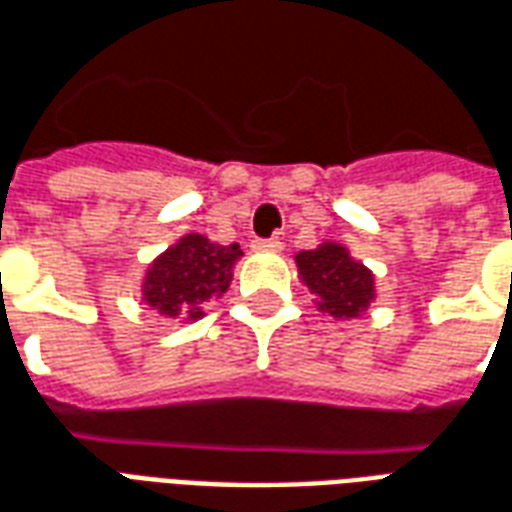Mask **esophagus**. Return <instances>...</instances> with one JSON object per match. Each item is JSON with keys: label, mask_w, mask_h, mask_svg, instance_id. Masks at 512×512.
<instances>
[{"label": "esophagus", "mask_w": 512, "mask_h": 512, "mask_svg": "<svg viewBox=\"0 0 512 512\" xmlns=\"http://www.w3.org/2000/svg\"><path fill=\"white\" fill-rule=\"evenodd\" d=\"M252 249H257V252H279V249H282V241H279V238H257L255 244H252Z\"/></svg>", "instance_id": "esophagus-1"}]
</instances>
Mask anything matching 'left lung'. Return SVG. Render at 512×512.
Returning <instances> with one entry per match:
<instances>
[{
	"mask_svg": "<svg viewBox=\"0 0 512 512\" xmlns=\"http://www.w3.org/2000/svg\"><path fill=\"white\" fill-rule=\"evenodd\" d=\"M299 279L315 296L318 310L332 315L334 321H348L365 315L376 301V277L373 271L351 257L348 246L323 241L315 249L296 255Z\"/></svg>",
	"mask_w": 512,
	"mask_h": 512,
	"instance_id": "obj_1",
	"label": "left lung"
}]
</instances>
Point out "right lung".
<instances>
[{"label": "right lung", "instance_id": "right-lung-1", "mask_svg": "<svg viewBox=\"0 0 512 512\" xmlns=\"http://www.w3.org/2000/svg\"><path fill=\"white\" fill-rule=\"evenodd\" d=\"M241 246L213 244L200 233H186L147 266L142 301L172 321H200L211 301L222 299Z\"/></svg>", "mask_w": 512, "mask_h": 512}]
</instances>
